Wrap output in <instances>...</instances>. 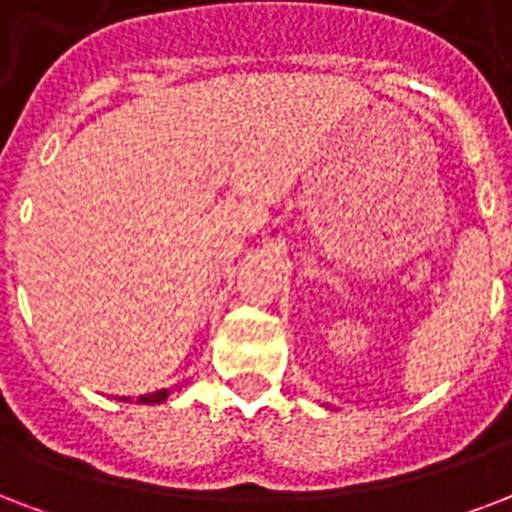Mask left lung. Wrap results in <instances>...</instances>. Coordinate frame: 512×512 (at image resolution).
I'll use <instances>...</instances> for the list:
<instances>
[{
  "label": "left lung",
  "instance_id": "obj_1",
  "mask_svg": "<svg viewBox=\"0 0 512 512\" xmlns=\"http://www.w3.org/2000/svg\"><path fill=\"white\" fill-rule=\"evenodd\" d=\"M326 407H329V405H326Z\"/></svg>",
  "mask_w": 512,
  "mask_h": 512
}]
</instances>
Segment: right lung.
<instances>
[{"label":"right lung","instance_id":"obj_1","mask_svg":"<svg viewBox=\"0 0 512 512\" xmlns=\"http://www.w3.org/2000/svg\"><path fill=\"white\" fill-rule=\"evenodd\" d=\"M169 394H172V388H161V391H153V394H142V397H137V402L140 405H161ZM121 402H132V397H121Z\"/></svg>","mask_w":512,"mask_h":512}]
</instances>
